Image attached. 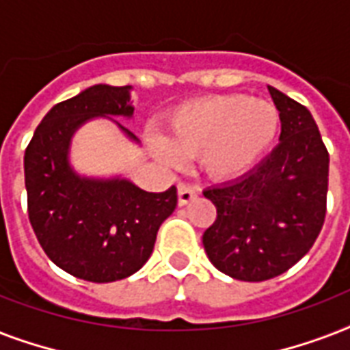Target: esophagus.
<instances>
[{
    "label": "esophagus",
    "mask_w": 350,
    "mask_h": 350,
    "mask_svg": "<svg viewBox=\"0 0 350 350\" xmlns=\"http://www.w3.org/2000/svg\"><path fill=\"white\" fill-rule=\"evenodd\" d=\"M196 198H198L196 189H192L191 185H185V183L178 185V203H180L181 207L187 205V203L194 202Z\"/></svg>",
    "instance_id": "1"
}]
</instances>
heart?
<instances>
[{
	"instance_id": "obj_1",
	"label": "heart",
	"mask_w": 350,
	"mask_h": 350,
	"mask_svg": "<svg viewBox=\"0 0 350 350\" xmlns=\"http://www.w3.org/2000/svg\"><path fill=\"white\" fill-rule=\"evenodd\" d=\"M282 114L276 107L247 94L208 96L178 107L167 123V139L152 137L150 148L163 163L200 154L213 180L247 174L276 143Z\"/></svg>"
}]
</instances>
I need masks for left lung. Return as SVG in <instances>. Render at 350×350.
Returning a JSON list of instances; mask_svg holds the SVG:
<instances>
[{"mask_svg":"<svg viewBox=\"0 0 350 350\" xmlns=\"http://www.w3.org/2000/svg\"><path fill=\"white\" fill-rule=\"evenodd\" d=\"M282 114L276 148L247 174L203 192L218 218L203 247L218 271L263 282L298 263L325 219L329 152L309 109L269 87Z\"/></svg>","mask_w":350,"mask_h":350,"instance_id":"8db88e82","label":"left lung"}]
</instances>
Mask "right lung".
I'll use <instances>...</instances> for the list:
<instances>
[{"instance_id":"right-lung-1","label":"right lung","mask_w":350,"mask_h":350,"mask_svg":"<svg viewBox=\"0 0 350 350\" xmlns=\"http://www.w3.org/2000/svg\"><path fill=\"white\" fill-rule=\"evenodd\" d=\"M132 87L92 85L57 103L36 129L25 150L29 218L46 256L68 274L94 283L123 280L150 258L156 234L178 203L176 187L147 192L125 176H87L74 169L76 132L92 120H109L139 145L114 118H134Z\"/></svg>"}]
</instances>
